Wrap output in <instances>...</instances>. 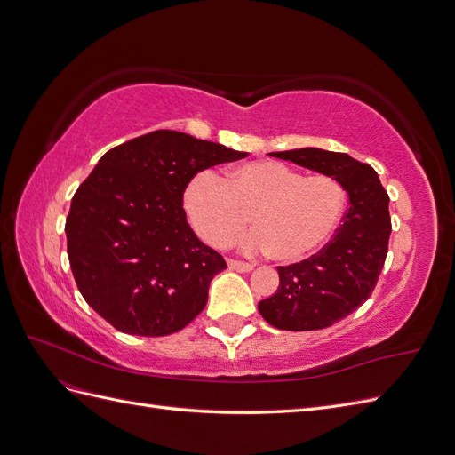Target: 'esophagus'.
<instances>
[{
  "label": "esophagus",
  "instance_id": "esophagus-1",
  "mask_svg": "<svg viewBox=\"0 0 455 455\" xmlns=\"http://www.w3.org/2000/svg\"><path fill=\"white\" fill-rule=\"evenodd\" d=\"M228 266L233 271H239V273H249L254 269L252 264H246V261H239V259H228Z\"/></svg>",
  "mask_w": 455,
  "mask_h": 455
}]
</instances>
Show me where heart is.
Returning a JSON list of instances; mask_svg holds the SVG:
<instances>
[{
	"label": "heart",
	"instance_id": "1",
	"mask_svg": "<svg viewBox=\"0 0 455 455\" xmlns=\"http://www.w3.org/2000/svg\"><path fill=\"white\" fill-rule=\"evenodd\" d=\"M184 211L197 235L214 249L235 244L251 224L249 251L292 264L330 239L338 228L346 191L328 174H301L279 161H252L231 169L218 180L209 171L189 178Z\"/></svg>",
	"mask_w": 455,
	"mask_h": 455
}]
</instances>
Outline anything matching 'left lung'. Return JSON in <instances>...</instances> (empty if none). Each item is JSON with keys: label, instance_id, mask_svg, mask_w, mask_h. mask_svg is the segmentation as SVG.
<instances>
[{"label": "left lung", "instance_id": "1", "mask_svg": "<svg viewBox=\"0 0 455 455\" xmlns=\"http://www.w3.org/2000/svg\"><path fill=\"white\" fill-rule=\"evenodd\" d=\"M336 178L349 196L341 226L321 252L277 267L279 288L258 311L279 330L306 332L346 319L370 298L389 249V196L376 171L347 154L299 148L269 154Z\"/></svg>", "mask_w": 455, "mask_h": 455}]
</instances>
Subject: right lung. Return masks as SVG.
<instances>
[{"label":"right lung","instance_id":"add662e5","mask_svg":"<svg viewBox=\"0 0 455 455\" xmlns=\"http://www.w3.org/2000/svg\"><path fill=\"white\" fill-rule=\"evenodd\" d=\"M246 157L178 131L116 146L81 184L66 218L68 258L81 296L119 332L169 336L204 309L226 259L186 220L189 178Z\"/></svg>","mask_w":455,"mask_h":455}]
</instances>
